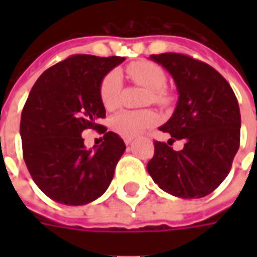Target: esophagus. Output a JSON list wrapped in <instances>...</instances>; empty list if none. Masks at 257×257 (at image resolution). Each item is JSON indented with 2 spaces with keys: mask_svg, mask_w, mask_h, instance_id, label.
Masks as SVG:
<instances>
[{
  "mask_svg": "<svg viewBox=\"0 0 257 257\" xmlns=\"http://www.w3.org/2000/svg\"><path fill=\"white\" fill-rule=\"evenodd\" d=\"M132 138H125V139H123V142H125V145H131V143H132Z\"/></svg>",
  "mask_w": 257,
  "mask_h": 257,
  "instance_id": "34e87169",
  "label": "esophagus"
}]
</instances>
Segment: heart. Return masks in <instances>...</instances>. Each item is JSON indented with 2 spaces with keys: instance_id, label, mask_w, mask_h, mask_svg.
Masks as SVG:
<instances>
[{
  "instance_id": "b5f03b06",
  "label": "heart",
  "mask_w": 257,
  "mask_h": 257,
  "mask_svg": "<svg viewBox=\"0 0 257 257\" xmlns=\"http://www.w3.org/2000/svg\"><path fill=\"white\" fill-rule=\"evenodd\" d=\"M128 74L136 84L142 85L149 89L146 103H154L158 106H167L171 97L165 90L167 75L158 64L142 60L138 63L131 64ZM122 81L121 74L111 71L103 78L100 85V101L103 107L111 111L119 104ZM158 121V115L153 110H122L111 118V128L115 134L123 138H134L142 134L146 129L154 126Z\"/></svg>"
}]
</instances>
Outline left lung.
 Here are the masks:
<instances>
[{
    "label": "left lung",
    "instance_id": "left-lung-1",
    "mask_svg": "<svg viewBox=\"0 0 257 257\" xmlns=\"http://www.w3.org/2000/svg\"><path fill=\"white\" fill-rule=\"evenodd\" d=\"M175 79L179 100L173 115L162 125L172 139L154 142L147 164L153 180L180 198H201L217 189L231 169L239 147L241 114L231 86L209 64L183 53L151 55ZM184 140L183 151L170 142Z\"/></svg>",
    "mask_w": 257,
    "mask_h": 257
}]
</instances>
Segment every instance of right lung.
Segmentation results:
<instances>
[{
    "instance_id": "add662e5",
    "label": "right lung",
    "mask_w": 257,
    "mask_h": 257,
    "mask_svg": "<svg viewBox=\"0 0 257 257\" xmlns=\"http://www.w3.org/2000/svg\"><path fill=\"white\" fill-rule=\"evenodd\" d=\"M123 60L73 55L44 71L31 88L20 119L23 158L40 190L59 204H89L111 183L126 146L97 123L106 117L100 85ZM85 128L105 134L95 151L84 149Z\"/></svg>"
}]
</instances>
